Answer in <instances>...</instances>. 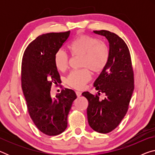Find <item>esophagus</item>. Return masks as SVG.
<instances>
[{"label": "esophagus", "mask_w": 155, "mask_h": 155, "mask_svg": "<svg viewBox=\"0 0 155 155\" xmlns=\"http://www.w3.org/2000/svg\"><path fill=\"white\" fill-rule=\"evenodd\" d=\"M81 91H76V94H77V96H78V97H80L81 96Z\"/></svg>", "instance_id": "obj_1"}]
</instances>
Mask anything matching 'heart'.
I'll use <instances>...</instances> for the list:
<instances>
[{
  "label": "heart",
  "mask_w": 155,
  "mask_h": 155,
  "mask_svg": "<svg viewBox=\"0 0 155 155\" xmlns=\"http://www.w3.org/2000/svg\"><path fill=\"white\" fill-rule=\"evenodd\" d=\"M68 49L73 56H81V65L85 67L74 70L66 78L67 83L76 89H83L90 81L91 74L99 73L105 69L110 59V50L107 44L98 38L87 34L76 37L68 45ZM56 68L65 71L68 67L69 59L61 50L57 51L54 56Z\"/></svg>",
  "instance_id": "obj_1"
}]
</instances>
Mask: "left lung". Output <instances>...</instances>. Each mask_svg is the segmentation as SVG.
<instances>
[{"instance_id":"obj_1","label":"left lung","mask_w":155,"mask_h":155,"mask_svg":"<svg viewBox=\"0 0 155 155\" xmlns=\"http://www.w3.org/2000/svg\"><path fill=\"white\" fill-rule=\"evenodd\" d=\"M109 41L110 59L108 65L94 82L96 96L89 91L82 94L88 101L87 115L90 127L96 132L108 133L124 118L134 90V77L129 50L124 41L109 31H94ZM101 93L106 94L100 100Z\"/></svg>"}]
</instances>
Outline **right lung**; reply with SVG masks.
Returning a JSON list of instances; mask_svg holds the SVG:
<instances>
[{
    "label": "right lung",
    "instance_id": "right-lung-1",
    "mask_svg": "<svg viewBox=\"0 0 155 155\" xmlns=\"http://www.w3.org/2000/svg\"><path fill=\"white\" fill-rule=\"evenodd\" d=\"M70 31L38 36L29 44L22 61V89L28 114L37 128L44 134L57 135L68 126V115L77 98L74 91L65 89L52 98V83L60 82L54 56L69 38Z\"/></svg>",
    "mask_w": 155,
    "mask_h": 155
}]
</instances>
